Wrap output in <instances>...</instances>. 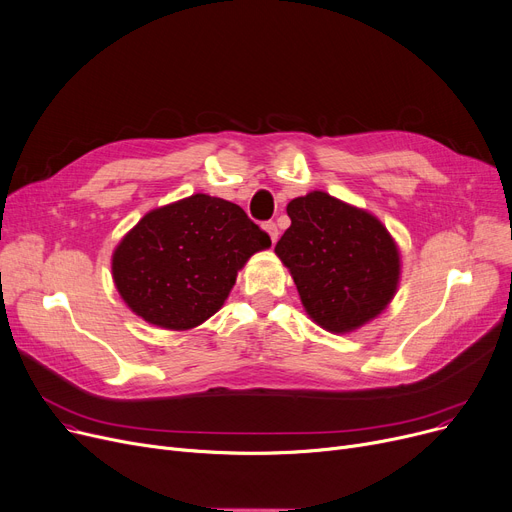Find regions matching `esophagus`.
Instances as JSON below:
<instances>
[{"label":"esophagus","mask_w":512,"mask_h":512,"mask_svg":"<svg viewBox=\"0 0 512 512\" xmlns=\"http://www.w3.org/2000/svg\"><path fill=\"white\" fill-rule=\"evenodd\" d=\"M263 230L270 234L272 242H276V240H278V226L274 224V221H265V224H263Z\"/></svg>","instance_id":"34e87169"}]
</instances>
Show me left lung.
<instances>
[{
    "mask_svg": "<svg viewBox=\"0 0 512 512\" xmlns=\"http://www.w3.org/2000/svg\"><path fill=\"white\" fill-rule=\"evenodd\" d=\"M286 213L291 228L276 255L314 322L349 332L379 316L399 280V253L381 221L326 192L295 198Z\"/></svg>",
    "mask_w": 512,
    "mask_h": 512,
    "instance_id": "left-lung-1",
    "label": "left lung"
}]
</instances>
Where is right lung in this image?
I'll use <instances>...</instances> for the list:
<instances>
[{
    "instance_id": "obj_1",
    "label": "right lung",
    "mask_w": 512,
    "mask_h": 512,
    "mask_svg": "<svg viewBox=\"0 0 512 512\" xmlns=\"http://www.w3.org/2000/svg\"><path fill=\"white\" fill-rule=\"evenodd\" d=\"M270 244L238 205L192 194L138 221L113 255V278L146 322L188 330L224 305L238 270Z\"/></svg>"
}]
</instances>
